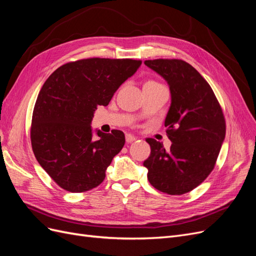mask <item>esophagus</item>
I'll return each mask as SVG.
<instances>
[{
    "mask_svg": "<svg viewBox=\"0 0 256 256\" xmlns=\"http://www.w3.org/2000/svg\"><path fill=\"white\" fill-rule=\"evenodd\" d=\"M136 140V138L134 136L130 134H126V142H127V143H132V142H134Z\"/></svg>",
    "mask_w": 256,
    "mask_h": 256,
    "instance_id": "esophagus-1",
    "label": "esophagus"
}]
</instances>
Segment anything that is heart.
I'll use <instances>...</instances> for the list:
<instances>
[{"instance_id": "obj_1", "label": "heart", "mask_w": 256, "mask_h": 256, "mask_svg": "<svg viewBox=\"0 0 256 256\" xmlns=\"http://www.w3.org/2000/svg\"><path fill=\"white\" fill-rule=\"evenodd\" d=\"M150 82H152V81H150Z\"/></svg>"}]
</instances>
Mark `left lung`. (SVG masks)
Wrapping results in <instances>:
<instances>
[{
    "label": "left lung",
    "mask_w": 256,
    "mask_h": 256,
    "mask_svg": "<svg viewBox=\"0 0 256 256\" xmlns=\"http://www.w3.org/2000/svg\"><path fill=\"white\" fill-rule=\"evenodd\" d=\"M144 64L164 78L171 92L164 120L172 142L146 138L150 154L143 166L154 188L171 196L184 194L202 184L214 170L226 138V120L210 85L182 60H148Z\"/></svg>",
    "instance_id": "8db88e82"
}]
</instances>
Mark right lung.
Segmentation results:
<instances>
[{
  "label": "right lung",
  "mask_w": 256,
  "mask_h": 256,
  "mask_svg": "<svg viewBox=\"0 0 256 256\" xmlns=\"http://www.w3.org/2000/svg\"><path fill=\"white\" fill-rule=\"evenodd\" d=\"M141 60L85 58L58 67L46 80L32 116L30 142L38 164L60 188L85 192L97 187L124 144L120 130L92 129L98 106L141 66Z\"/></svg>",
  "instance_id": "obj_1"
}]
</instances>
